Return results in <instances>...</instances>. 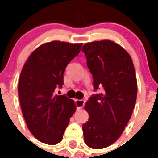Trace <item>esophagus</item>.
<instances>
[{
	"mask_svg": "<svg viewBox=\"0 0 158 158\" xmlns=\"http://www.w3.org/2000/svg\"><path fill=\"white\" fill-rule=\"evenodd\" d=\"M75 105H76L77 110L81 109L82 107H84V100H79V99H77V100H75Z\"/></svg>",
	"mask_w": 158,
	"mask_h": 158,
	"instance_id": "esophagus-1",
	"label": "esophagus"
}]
</instances>
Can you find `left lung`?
<instances>
[{
  "label": "left lung",
  "mask_w": 158,
  "mask_h": 158,
  "mask_svg": "<svg viewBox=\"0 0 158 158\" xmlns=\"http://www.w3.org/2000/svg\"><path fill=\"white\" fill-rule=\"evenodd\" d=\"M94 79V91L85 110L89 118L82 128L84 142L104 148L120 138L129 122L137 98L135 67L129 53L110 40L85 43L82 48Z\"/></svg>",
  "instance_id": "8db88e82"
}]
</instances>
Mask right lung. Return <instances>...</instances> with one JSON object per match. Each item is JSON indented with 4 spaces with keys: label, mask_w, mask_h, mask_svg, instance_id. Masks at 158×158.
I'll list each match as a JSON object with an SVG mask.
<instances>
[{
    "label": "right lung",
    "mask_w": 158,
    "mask_h": 158,
    "mask_svg": "<svg viewBox=\"0 0 158 158\" xmlns=\"http://www.w3.org/2000/svg\"><path fill=\"white\" fill-rule=\"evenodd\" d=\"M82 43L60 41L38 47L23 65L19 81L21 109L28 130L40 142L56 144L62 140L76 106L65 95H57L64 84L67 64L78 56Z\"/></svg>",
    "instance_id": "add662e5"
}]
</instances>
